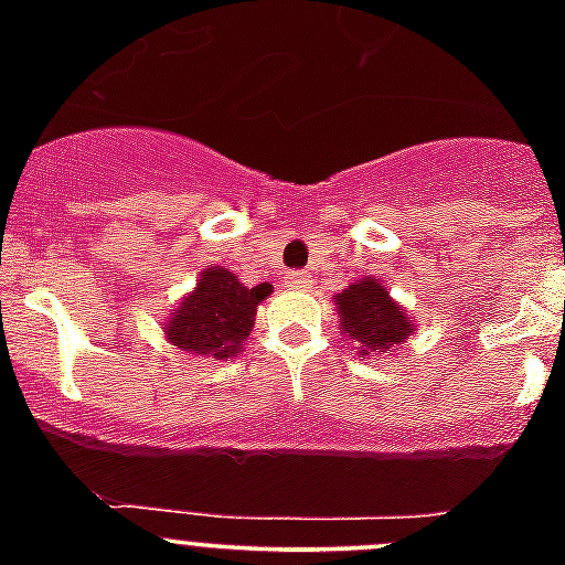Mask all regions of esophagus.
I'll list each match as a JSON object with an SVG mask.
<instances>
[{"instance_id": "1", "label": "esophagus", "mask_w": 565, "mask_h": 565, "mask_svg": "<svg viewBox=\"0 0 565 565\" xmlns=\"http://www.w3.org/2000/svg\"><path fill=\"white\" fill-rule=\"evenodd\" d=\"M313 286L311 274H286V288H294V291H308V288Z\"/></svg>"}]
</instances>
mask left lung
Masks as SVG:
<instances>
[{"mask_svg": "<svg viewBox=\"0 0 565 565\" xmlns=\"http://www.w3.org/2000/svg\"><path fill=\"white\" fill-rule=\"evenodd\" d=\"M339 311V328L364 359L396 353L413 337V317L391 297L387 286L376 277L353 279L351 286L333 297Z\"/></svg>", "mask_w": 565, "mask_h": 565, "instance_id": "1", "label": "left lung"}]
</instances>
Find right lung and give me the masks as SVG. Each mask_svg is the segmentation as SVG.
<instances>
[{
	"instance_id": "right-lung-1",
	"label": "right lung",
	"mask_w": 565,
	"mask_h": 565,
	"mask_svg": "<svg viewBox=\"0 0 565 565\" xmlns=\"http://www.w3.org/2000/svg\"><path fill=\"white\" fill-rule=\"evenodd\" d=\"M268 294V282L248 288L228 268L209 266L169 313L163 333L186 356L228 362L239 356L243 342L252 337L257 306Z\"/></svg>"
}]
</instances>
